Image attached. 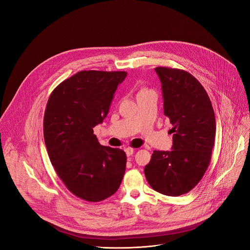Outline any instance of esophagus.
Here are the masks:
<instances>
[{
	"mask_svg": "<svg viewBox=\"0 0 250 250\" xmlns=\"http://www.w3.org/2000/svg\"><path fill=\"white\" fill-rule=\"evenodd\" d=\"M133 152H134V149H133L132 147H126V148H125V153H126L127 156L132 155Z\"/></svg>",
	"mask_w": 250,
	"mask_h": 250,
	"instance_id": "esophagus-1",
	"label": "esophagus"
}]
</instances>
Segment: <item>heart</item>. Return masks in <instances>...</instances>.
<instances>
[{
	"instance_id": "b5f03b06",
	"label": "heart",
	"mask_w": 250,
	"mask_h": 250,
	"mask_svg": "<svg viewBox=\"0 0 250 250\" xmlns=\"http://www.w3.org/2000/svg\"><path fill=\"white\" fill-rule=\"evenodd\" d=\"M149 90H147V89H146V88H144V89H141L140 90V92L138 93V94H142V93H146V92H148Z\"/></svg>"
}]
</instances>
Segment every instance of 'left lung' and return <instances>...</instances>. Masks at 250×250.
<instances>
[{"label":"left lung","mask_w":250,"mask_h":250,"mask_svg":"<svg viewBox=\"0 0 250 250\" xmlns=\"http://www.w3.org/2000/svg\"><path fill=\"white\" fill-rule=\"evenodd\" d=\"M164 115L173 125L170 151L154 150L145 167L148 184L158 193L177 197L191 191L203 178L215 145L216 118L201 83L187 71L156 67Z\"/></svg>","instance_id":"obj_1"}]
</instances>
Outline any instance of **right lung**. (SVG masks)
I'll return each mask as SVG.
<instances>
[{"mask_svg": "<svg viewBox=\"0 0 250 250\" xmlns=\"http://www.w3.org/2000/svg\"><path fill=\"white\" fill-rule=\"evenodd\" d=\"M126 74L80 71L60 83L46 104L43 135L51 164L66 188L88 202L114 195L125 175V151L101 146L93 127L108 115Z\"/></svg>", "mask_w": 250, "mask_h": 250, "instance_id": "right-lung-1", "label": "right lung"}]
</instances>
